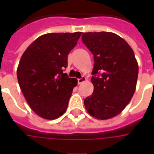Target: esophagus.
Listing matches in <instances>:
<instances>
[{"mask_svg":"<svg viewBox=\"0 0 154 154\" xmlns=\"http://www.w3.org/2000/svg\"><path fill=\"white\" fill-rule=\"evenodd\" d=\"M87 80V78L85 77H82V78H79V79H77V83H78V85H81L82 83H83V82H85V81Z\"/></svg>","mask_w":154,"mask_h":154,"instance_id":"34e87169","label":"esophagus"}]
</instances>
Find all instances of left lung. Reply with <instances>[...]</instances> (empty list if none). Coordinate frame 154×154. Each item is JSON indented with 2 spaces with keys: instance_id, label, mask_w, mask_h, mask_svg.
Masks as SVG:
<instances>
[{
  "instance_id": "1",
  "label": "left lung",
  "mask_w": 154,
  "mask_h": 154,
  "mask_svg": "<svg viewBox=\"0 0 154 154\" xmlns=\"http://www.w3.org/2000/svg\"><path fill=\"white\" fill-rule=\"evenodd\" d=\"M82 38L94 59V93L85 99V106L93 117L109 119L121 113L134 96L137 61L129 45L113 32H84Z\"/></svg>"
}]
</instances>
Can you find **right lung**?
<instances>
[{"mask_svg": "<svg viewBox=\"0 0 154 154\" xmlns=\"http://www.w3.org/2000/svg\"><path fill=\"white\" fill-rule=\"evenodd\" d=\"M81 35V32L42 35L21 56L17 71L18 83L30 108L42 118L57 119L67 109L77 80L63 70Z\"/></svg>", "mask_w": 154, "mask_h": 154, "instance_id": "right-lung-1", "label": "right lung"}]
</instances>
